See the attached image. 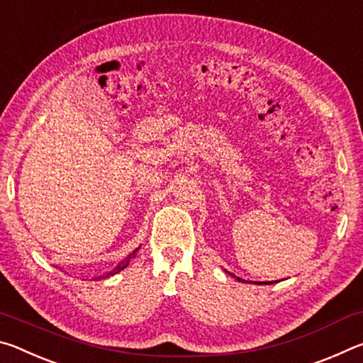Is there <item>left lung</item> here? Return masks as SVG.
<instances>
[{
	"label": "left lung",
	"mask_w": 363,
	"mask_h": 363,
	"mask_svg": "<svg viewBox=\"0 0 363 363\" xmlns=\"http://www.w3.org/2000/svg\"><path fill=\"white\" fill-rule=\"evenodd\" d=\"M230 275H233V274H230ZM233 277H235V275H233ZM237 280H238V281H245V280L238 279V277H237ZM269 284H274V281H264V285H269ZM259 285H262V284H259Z\"/></svg>",
	"instance_id": "1"
}]
</instances>
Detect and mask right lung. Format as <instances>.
I'll list each match as a JSON object with an SVG mask.
<instances>
[{
  "label": "right lung",
  "mask_w": 363,
  "mask_h": 363,
  "mask_svg": "<svg viewBox=\"0 0 363 363\" xmlns=\"http://www.w3.org/2000/svg\"><path fill=\"white\" fill-rule=\"evenodd\" d=\"M139 250V248H138ZM136 250V251H138ZM136 251H133V253L131 255H128V257H125V261H121L120 264H118V266H116V267H113V270H110V272L108 274H106V275H102V277H97V279H107V277H110V275H115V274H118V272H121V270L123 269H125V267H128V264H130V261H131V257H134V256H136Z\"/></svg>",
  "instance_id": "right-lung-1"
}]
</instances>
